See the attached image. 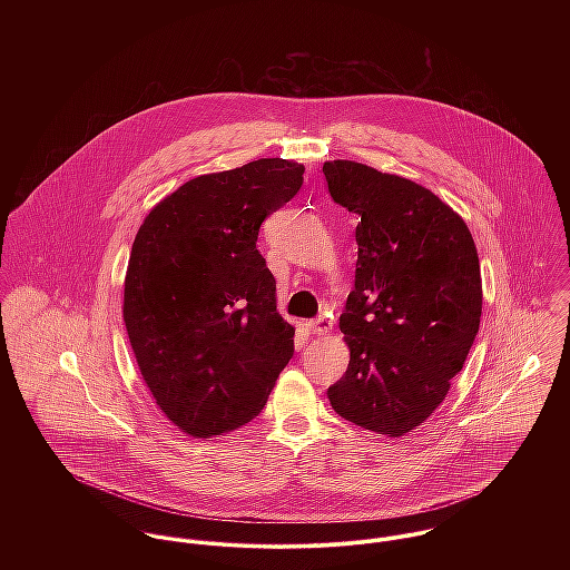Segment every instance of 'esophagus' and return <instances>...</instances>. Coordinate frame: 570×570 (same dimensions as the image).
<instances>
[{
  "mask_svg": "<svg viewBox=\"0 0 570 570\" xmlns=\"http://www.w3.org/2000/svg\"><path fill=\"white\" fill-rule=\"evenodd\" d=\"M331 326H333V323H331V318H326V316L314 321V323H309V328H312L314 333H318V335H326V333L331 331Z\"/></svg>",
  "mask_w": 570,
  "mask_h": 570,
  "instance_id": "1",
  "label": "esophagus"
}]
</instances>
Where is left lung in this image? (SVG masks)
<instances>
[{
    "label": "left lung",
    "mask_w": 570,
    "mask_h": 570,
    "mask_svg": "<svg viewBox=\"0 0 570 570\" xmlns=\"http://www.w3.org/2000/svg\"><path fill=\"white\" fill-rule=\"evenodd\" d=\"M323 173L333 202L360 217L340 316L351 357L326 397L342 419L400 439L441 406L474 344L479 252L463 217L425 186L353 160Z\"/></svg>",
    "instance_id": "obj_1"
}]
</instances>
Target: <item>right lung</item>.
Listing matches in <instances>:
<instances>
[{
  "label": "right lung",
  "instance_id": "right-lung-1",
  "mask_svg": "<svg viewBox=\"0 0 570 570\" xmlns=\"http://www.w3.org/2000/svg\"><path fill=\"white\" fill-rule=\"evenodd\" d=\"M305 166L261 158L188 179L145 217L122 318L147 389L195 439L252 421L294 355L276 281L256 249L263 219L303 186Z\"/></svg>",
  "mask_w": 570,
  "mask_h": 570
}]
</instances>
